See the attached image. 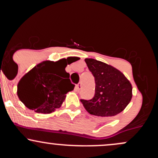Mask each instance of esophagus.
Here are the masks:
<instances>
[{
    "mask_svg": "<svg viewBox=\"0 0 158 158\" xmlns=\"http://www.w3.org/2000/svg\"><path fill=\"white\" fill-rule=\"evenodd\" d=\"M81 88V83H79V84L76 85V89H77L78 91H79V90H80Z\"/></svg>",
    "mask_w": 158,
    "mask_h": 158,
    "instance_id": "34e87169",
    "label": "esophagus"
}]
</instances>
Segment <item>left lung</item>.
<instances>
[{
	"label": "left lung",
	"mask_w": 158,
	"mask_h": 158,
	"mask_svg": "<svg viewBox=\"0 0 158 158\" xmlns=\"http://www.w3.org/2000/svg\"><path fill=\"white\" fill-rule=\"evenodd\" d=\"M95 79V95L90 100L81 99L88 113L113 117L122 112L132 98V85L122 72L94 59H85Z\"/></svg>",
	"instance_id": "left-lung-1"
}]
</instances>
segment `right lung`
Returning a JSON list of instances; mask_svg holds the SVG:
<instances>
[{"label": "right lung", "mask_w": 158, "mask_h": 158, "mask_svg": "<svg viewBox=\"0 0 158 158\" xmlns=\"http://www.w3.org/2000/svg\"><path fill=\"white\" fill-rule=\"evenodd\" d=\"M69 58L42 61L21 78L17 94L27 108L41 114H50L60 108L67 93L75 86L69 79L70 74L65 71L67 65L72 63L68 61Z\"/></svg>", "instance_id": "add662e5"}]
</instances>
